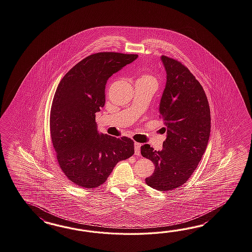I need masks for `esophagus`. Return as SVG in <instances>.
Here are the masks:
<instances>
[{
    "label": "esophagus",
    "mask_w": 252,
    "mask_h": 252,
    "mask_svg": "<svg viewBox=\"0 0 252 252\" xmlns=\"http://www.w3.org/2000/svg\"><path fill=\"white\" fill-rule=\"evenodd\" d=\"M134 146H135V154L138 156V155L140 154V147H141V144H140V143H137V142H135V143H134Z\"/></svg>",
    "instance_id": "34e87169"
}]
</instances>
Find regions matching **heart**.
<instances>
[{"label": "heart", "mask_w": 252, "mask_h": 252, "mask_svg": "<svg viewBox=\"0 0 252 252\" xmlns=\"http://www.w3.org/2000/svg\"><path fill=\"white\" fill-rule=\"evenodd\" d=\"M135 83H141V84H146L149 86H153L156 89L158 85V81L157 79L156 76L153 74H148V73H143L139 75V77L136 79Z\"/></svg>", "instance_id": "obj_1"}]
</instances>
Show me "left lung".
<instances>
[{"instance_id": "obj_1", "label": "left lung", "mask_w": 252, "mask_h": 252, "mask_svg": "<svg viewBox=\"0 0 252 252\" xmlns=\"http://www.w3.org/2000/svg\"><path fill=\"white\" fill-rule=\"evenodd\" d=\"M161 60L166 84L159 117L167 135L161 151L146 144L141 155L155 165L153 175L146 178L147 185L167 191L186 183L202 158L210 134V109L202 86L189 68L168 56H162Z\"/></svg>"}]
</instances>
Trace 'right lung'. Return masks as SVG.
Masks as SVG:
<instances>
[{"instance_id":"1","label":"right lung","mask_w":252,"mask_h":252,"mask_svg":"<svg viewBox=\"0 0 252 252\" xmlns=\"http://www.w3.org/2000/svg\"><path fill=\"white\" fill-rule=\"evenodd\" d=\"M137 56L115 52L88 56L57 86L50 113L51 138L62 171L78 187L104 184L117 163L135 152L129 137L99 135L95 113L104 105L107 79Z\"/></svg>"}]
</instances>
